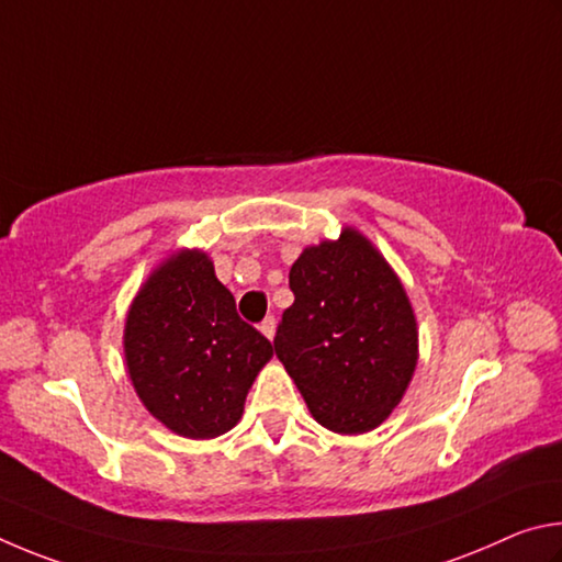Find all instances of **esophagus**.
<instances>
[{
  "label": "esophagus",
  "mask_w": 562,
  "mask_h": 562,
  "mask_svg": "<svg viewBox=\"0 0 562 562\" xmlns=\"http://www.w3.org/2000/svg\"><path fill=\"white\" fill-rule=\"evenodd\" d=\"M259 330L263 333V336H266V338H269V340H271V338H273V333H276V318H273V316H266V318L261 321V326H259Z\"/></svg>",
  "instance_id": "esophagus-1"
}]
</instances>
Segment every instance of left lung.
<instances>
[{"label": "left lung", "instance_id": "obj_1", "mask_svg": "<svg viewBox=\"0 0 562 562\" xmlns=\"http://www.w3.org/2000/svg\"><path fill=\"white\" fill-rule=\"evenodd\" d=\"M293 306L283 311L273 350L303 400L338 435L385 422L417 366V323L387 261L358 232L299 256Z\"/></svg>", "mask_w": 562, "mask_h": 562}]
</instances>
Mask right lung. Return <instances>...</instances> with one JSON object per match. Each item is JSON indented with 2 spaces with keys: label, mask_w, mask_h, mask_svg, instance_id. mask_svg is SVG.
<instances>
[{
  "label": "right lung",
  "mask_w": 562,
  "mask_h": 562,
  "mask_svg": "<svg viewBox=\"0 0 562 562\" xmlns=\"http://www.w3.org/2000/svg\"><path fill=\"white\" fill-rule=\"evenodd\" d=\"M271 356L269 338L239 318L202 251L165 261L127 313L125 360L135 392L153 417L182 437L229 431Z\"/></svg>",
  "instance_id": "add662e5"
}]
</instances>
